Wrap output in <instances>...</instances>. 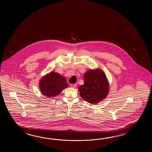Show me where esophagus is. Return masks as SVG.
<instances>
[{
  "label": "esophagus",
  "mask_w": 152,
  "mask_h": 152,
  "mask_svg": "<svg viewBox=\"0 0 152 152\" xmlns=\"http://www.w3.org/2000/svg\"><path fill=\"white\" fill-rule=\"evenodd\" d=\"M71 86L72 87H73V88H75V87H77V85L76 84H71Z\"/></svg>",
  "instance_id": "34e87169"
}]
</instances>
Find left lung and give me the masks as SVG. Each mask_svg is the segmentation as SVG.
Returning <instances> with one entry per match:
<instances>
[{"mask_svg": "<svg viewBox=\"0 0 152 152\" xmlns=\"http://www.w3.org/2000/svg\"><path fill=\"white\" fill-rule=\"evenodd\" d=\"M84 84L78 90L84 100L96 104L105 99L109 92V83L102 69H89L84 74Z\"/></svg>", "mask_w": 152, "mask_h": 152, "instance_id": "obj_1", "label": "left lung"}]
</instances>
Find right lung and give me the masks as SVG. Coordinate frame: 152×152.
<instances>
[{"mask_svg":"<svg viewBox=\"0 0 152 152\" xmlns=\"http://www.w3.org/2000/svg\"><path fill=\"white\" fill-rule=\"evenodd\" d=\"M67 87L65 77L54 71L44 75L39 81L41 94L48 98L56 97Z\"/></svg>","mask_w":152,"mask_h":152,"instance_id":"right-lung-1","label":"right lung"}]
</instances>
